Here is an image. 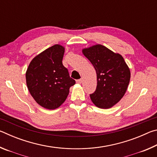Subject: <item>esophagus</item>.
Listing matches in <instances>:
<instances>
[{
	"label": "esophagus",
	"instance_id": "1",
	"mask_svg": "<svg viewBox=\"0 0 157 157\" xmlns=\"http://www.w3.org/2000/svg\"><path fill=\"white\" fill-rule=\"evenodd\" d=\"M82 82V79H78V80H76V82L78 84H81Z\"/></svg>",
	"mask_w": 157,
	"mask_h": 157
}]
</instances>
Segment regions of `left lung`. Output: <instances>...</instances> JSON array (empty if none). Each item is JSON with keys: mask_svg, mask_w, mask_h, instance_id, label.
I'll return each mask as SVG.
<instances>
[{"mask_svg": "<svg viewBox=\"0 0 157 157\" xmlns=\"http://www.w3.org/2000/svg\"><path fill=\"white\" fill-rule=\"evenodd\" d=\"M94 66L97 87L90 98L96 107H112L125 94L130 80V71L123 57L102 45H95L82 50Z\"/></svg>", "mask_w": 157, "mask_h": 157, "instance_id": "1", "label": "left lung"}]
</instances>
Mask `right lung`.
I'll list each match as a JSON object with an SVG mask.
<instances>
[{
  "label": "right lung",
  "mask_w": 157,
  "mask_h": 157,
  "mask_svg": "<svg viewBox=\"0 0 157 157\" xmlns=\"http://www.w3.org/2000/svg\"><path fill=\"white\" fill-rule=\"evenodd\" d=\"M64 48L54 45L31 61L25 73L29 91L38 104L48 109L62 105L75 84L62 63Z\"/></svg>",
  "instance_id": "add662e5"
}]
</instances>
